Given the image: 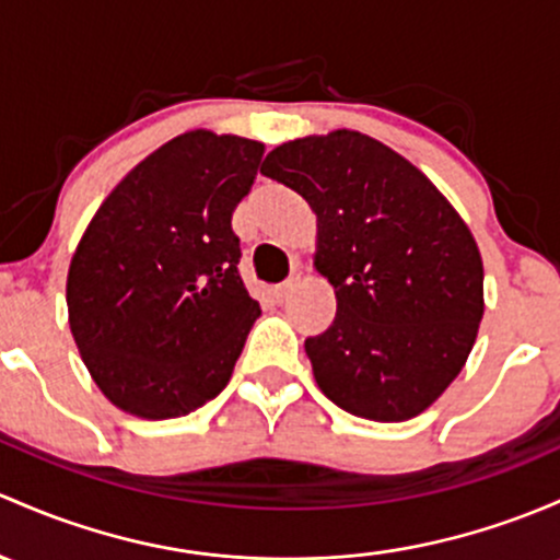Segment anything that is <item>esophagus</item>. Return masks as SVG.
Masks as SVG:
<instances>
[{
	"label": "esophagus",
	"instance_id": "34e87169",
	"mask_svg": "<svg viewBox=\"0 0 560 560\" xmlns=\"http://www.w3.org/2000/svg\"><path fill=\"white\" fill-rule=\"evenodd\" d=\"M295 284H298L295 279H287L284 284L276 287V290H273V300H276V303H284V300L292 295V290H295Z\"/></svg>",
	"mask_w": 560,
	"mask_h": 560
}]
</instances>
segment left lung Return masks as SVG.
I'll return each mask as SVG.
<instances>
[{"mask_svg": "<svg viewBox=\"0 0 560 560\" xmlns=\"http://www.w3.org/2000/svg\"><path fill=\"white\" fill-rule=\"evenodd\" d=\"M260 172L316 214L314 268L338 314L305 340L322 392L346 413L408 421L453 384L486 311L467 222L421 168L338 128L268 152Z\"/></svg>", "mask_w": 560, "mask_h": 560, "instance_id": "1", "label": "left lung"}]
</instances>
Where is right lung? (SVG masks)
Here are the masks:
<instances>
[{"label":"right lung","instance_id":"right-lung-1","mask_svg":"<svg viewBox=\"0 0 560 560\" xmlns=\"http://www.w3.org/2000/svg\"><path fill=\"white\" fill-rule=\"evenodd\" d=\"M265 144L206 128L137 163L88 222L67 276L69 327L115 408L179 419L231 381L260 305L231 220Z\"/></svg>","mask_w":560,"mask_h":560}]
</instances>
